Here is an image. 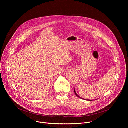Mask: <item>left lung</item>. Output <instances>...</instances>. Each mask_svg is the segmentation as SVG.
Here are the masks:
<instances>
[{
    "label": "left lung",
    "instance_id": "1",
    "mask_svg": "<svg viewBox=\"0 0 128 128\" xmlns=\"http://www.w3.org/2000/svg\"><path fill=\"white\" fill-rule=\"evenodd\" d=\"M74 92H75V94H76V96H78V98H82V99H84V98H80V97L79 96H78V95L77 94V93H76V91H75V89H74ZM85 100H86V99H85ZM89 100V101H91V100Z\"/></svg>",
    "mask_w": 128,
    "mask_h": 128
}]
</instances>
